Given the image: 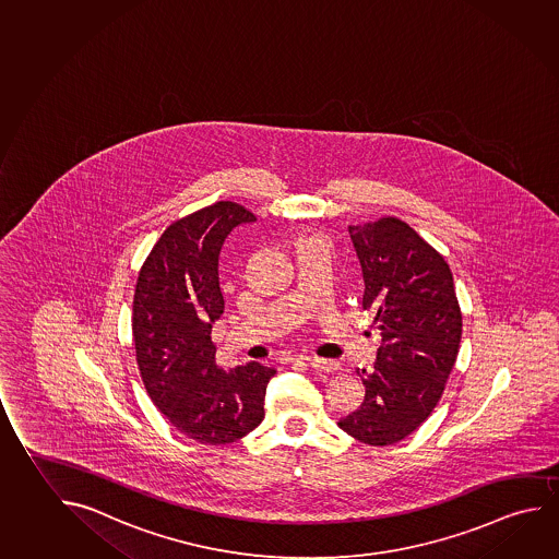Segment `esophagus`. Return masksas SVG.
Here are the masks:
<instances>
[{"label":"esophagus","instance_id":"1","mask_svg":"<svg viewBox=\"0 0 559 559\" xmlns=\"http://www.w3.org/2000/svg\"><path fill=\"white\" fill-rule=\"evenodd\" d=\"M305 361H307L312 369H317V371H324V373H329V371H336V369H338V364H336V361L322 360V358H305Z\"/></svg>","mask_w":559,"mask_h":559}]
</instances>
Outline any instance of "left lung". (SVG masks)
Here are the masks:
<instances>
[{
	"instance_id": "left-lung-1",
	"label": "left lung",
	"mask_w": 559,
	"mask_h": 559,
	"mask_svg": "<svg viewBox=\"0 0 559 559\" xmlns=\"http://www.w3.org/2000/svg\"><path fill=\"white\" fill-rule=\"evenodd\" d=\"M364 277L361 307L376 312L381 346L373 369H358L364 403L338 420L369 445L415 432L444 393L454 368L462 312L444 258L395 217L348 227Z\"/></svg>"
}]
</instances>
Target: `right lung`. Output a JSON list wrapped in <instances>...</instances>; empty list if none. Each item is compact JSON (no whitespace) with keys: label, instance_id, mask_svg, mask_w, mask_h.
<instances>
[{"label":"right lung","instance_id":"obj_1","mask_svg":"<svg viewBox=\"0 0 559 559\" xmlns=\"http://www.w3.org/2000/svg\"><path fill=\"white\" fill-rule=\"evenodd\" d=\"M218 201L171 223L136 280L133 338L144 388L171 425L201 444H230L264 420L275 369L258 361L218 368L213 322L225 312L218 254L230 230L254 223Z\"/></svg>","mask_w":559,"mask_h":559}]
</instances>
